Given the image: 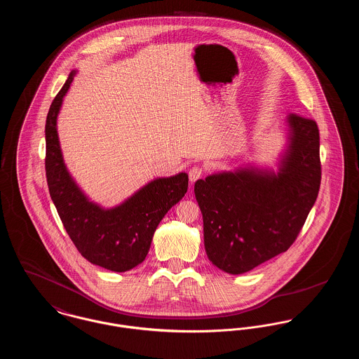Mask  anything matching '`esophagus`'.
I'll return each mask as SVG.
<instances>
[{
	"instance_id": "obj_1",
	"label": "esophagus",
	"mask_w": 359,
	"mask_h": 359,
	"mask_svg": "<svg viewBox=\"0 0 359 359\" xmlns=\"http://www.w3.org/2000/svg\"><path fill=\"white\" fill-rule=\"evenodd\" d=\"M203 175V170L199 167V165H195L192 167L189 172H188V176H189V182L191 183H195L198 179H201Z\"/></svg>"
}]
</instances>
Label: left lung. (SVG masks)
<instances>
[{
  "label": "left lung",
  "instance_id": "1",
  "mask_svg": "<svg viewBox=\"0 0 359 359\" xmlns=\"http://www.w3.org/2000/svg\"><path fill=\"white\" fill-rule=\"evenodd\" d=\"M274 170L255 163L195 183L208 259L229 274L250 272L290 249L320 187L316 122L290 114Z\"/></svg>",
  "mask_w": 359,
  "mask_h": 359
}]
</instances>
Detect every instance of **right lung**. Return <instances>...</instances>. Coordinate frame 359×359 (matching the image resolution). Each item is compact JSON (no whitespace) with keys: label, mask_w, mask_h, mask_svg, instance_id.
Returning <instances> with one entry per match:
<instances>
[{"label":"right lung","mask_w":359,"mask_h":359,"mask_svg":"<svg viewBox=\"0 0 359 359\" xmlns=\"http://www.w3.org/2000/svg\"><path fill=\"white\" fill-rule=\"evenodd\" d=\"M76 72H69L47 116V183L52 202L79 253L93 265L121 273L145 259L158 223L187 192L188 175L179 172L156 177L114 207L91 201L69 173L57 135V116Z\"/></svg>","instance_id":"add662e5"}]
</instances>
